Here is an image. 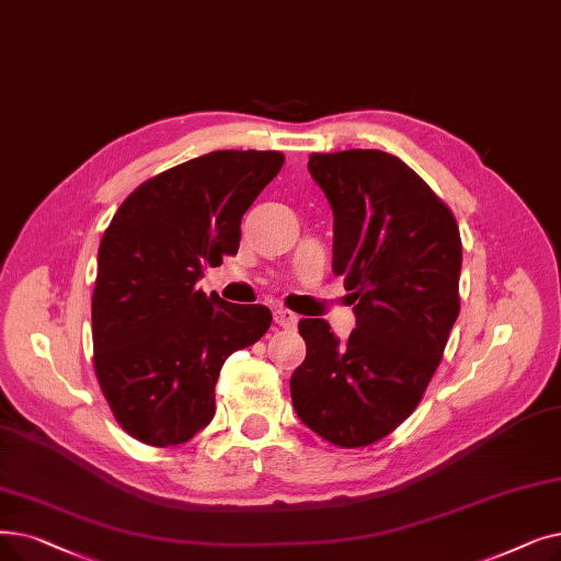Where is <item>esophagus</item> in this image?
I'll return each mask as SVG.
<instances>
[{
	"instance_id": "obj_1",
	"label": "esophagus",
	"mask_w": 561,
	"mask_h": 561,
	"mask_svg": "<svg viewBox=\"0 0 561 561\" xmlns=\"http://www.w3.org/2000/svg\"><path fill=\"white\" fill-rule=\"evenodd\" d=\"M275 323L279 328H284V330H290V328L298 325V316L290 311V309H277L275 311Z\"/></svg>"
}]
</instances>
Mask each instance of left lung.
I'll use <instances>...</instances> for the list:
<instances>
[{
  "mask_svg": "<svg viewBox=\"0 0 561 561\" xmlns=\"http://www.w3.org/2000/svg\"><path fill=\"white\" fill-rule=\"evenodd\" d=\"M309 172L334 213L332 273L357 328L298 323L307 357L290 376L298 417L341 449L367 447L412 415L458 319L462 245L449 206L397 156L311 153Z\"/></svg>",
  "mask_w": 561,
  "mask_h": 561,
  "instance_id": "left-lung-1",
  "label": "left lung"
}]
</instances>
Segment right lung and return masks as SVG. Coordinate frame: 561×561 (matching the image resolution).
<instances>
[{
    "label": "right lung",
    "instance_id": "add662e5",
    "mask_svg": "<svg viewBox=\"0 0 561 561\" xmlns=\"http://www.w3.org/2000/svg\"><path fill=\"white\" fill-rule=\"evenodd\" d=\"M284 164L279 151H213L144 181L103 233L91 298L93 369L135 440L174 447L210 424L225 359L267 332L263 305L197 288L236 254L240 220Z\"/></svg>",
    "mask_w": 561,
    "mask_h": 561
}]
</instances>
